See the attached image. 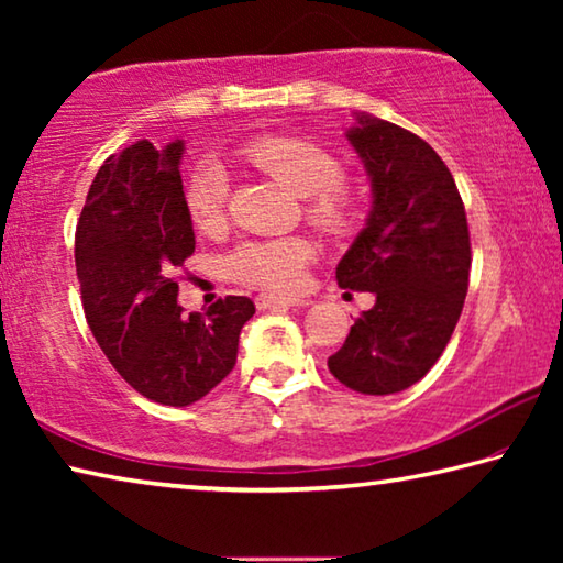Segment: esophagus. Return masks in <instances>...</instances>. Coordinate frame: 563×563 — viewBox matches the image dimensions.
Segmentation results:
<instances>
[{"instance_id": "obj_1", "label": "esophagus", "mask_w": 563, "mask_h": 563, "mask_svg": "<svg viewBox=\"0 0 563 563\" xmlns=\"http://www.w3.org/2000/svg\"><path fill=\"white\" fill-rule=\"evenodd\" d=\"M255 305H258V310H285V308H298V305H310V302L300 298H280V295H273V292H261L258 298H255Z\"/></svg>"}]
</instances>
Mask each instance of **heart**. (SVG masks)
Segmentation results:
<instances>
[{
    "instance_id": "1",
    "label": "heart",
    "mask_w": 563,
    "mask_h": 563,
    "mask_svg": "<svg viewBox=\"0 0 563 563\" xmlns=\"http://www.w3.org/2000/svg\"><path fill=\"white\" fill-rule=\"evenodd\" d=\"M251 164L271 176L275 184L305 198V216L332 238H345L360 223V208L342 184L345 168L340 161L308 139L273 136L253 141L243 148ZM228 176L218 161L198 164L186 180L184 203L196 228L216 231L225 218ZM312 258V245L305 238H268L243 241L225 255L228 278L273 292L302 288L305 268Z\"/></svg>"
}]
</instances>
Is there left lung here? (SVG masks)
Wrapping results in <instances>:
<instances>
[{
	"instance_id": "obj_1",
	"label": "left lung",
	"mask_w": 563,
	"mask_h": 563,
	"mask_svg": "<svg viewBox=\"0 0 563 563\" xmlns=\"http://www.w3.org/2000/svg\"><path fill=\"white\" fill-rule=\"evenodd\" d=\"M345 136L373 206L335 278L345 290L375 292V305L328 367L355 393L395 395L430 373L462 316L470 228L450 168L427 141L373 113H355Z\"/></svg>"
}]
</instances>
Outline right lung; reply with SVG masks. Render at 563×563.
<instances>
[{
    "instance_id": "1",
    "label": "right lung",
    "mask_w": 563,
    "mask_h": 563,
    "mask_svg": "<svg viewBox=\"0 0 563 563\" xmlns=\"http://www.w3.org/2000/svg\"><path fill=\"white\" fill-rule=\"evenodd\" d=\"M180 139L136 141L109 156L89 188L74 261L87 322L117 373L148 399L188 407L231 373L255 305L228 295L184 316L176 268L196 251L184 203Z\"/></svg>"
}]
</instances>
